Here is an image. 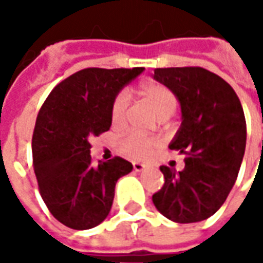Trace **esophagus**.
I'll return each mask as SVG.
<instances>
[{"mask_svg": "<svg viewBox=\"0 0 263 263\" xmlns=\"http://www.w3.org/2000/svg\"><path fill=\"white\" fill-rule=\"evenodd\" d=\"M134 171L135 172H142L145 169V165L143 163H139V162H134Z\"/></svg>", "mask_w": 263, "mask_h": 263, "instance_id": "obj_1", "label": "esophagus"}]
</instances>
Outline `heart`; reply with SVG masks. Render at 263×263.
I'll list each match as a JSON object with an SVG mask.
<instances>
[{
    "mask_svg": "<svg viewBox=\"0 0 263 263\" xmlns=\"http://www.w3.org/2000/svg\"><path fill=\"white\" fill-rule=\"evenodd\" d=\"M138 94L148 101L155 112L160 118H166L176 108V97L173 92L162 83H145L138 88ZM129 107V97L124 91L118 92L111 104L109 118L111 124L115 128H120L125 124L126 114ZM159 143L158 138L141 135L138 132H128L121 138L118 142V149L122 155L134 160H143L151 156L155 146Z\"/></svg>",
    "mask_w": 263,
    "mask_h": 263,
    "instance_id": "obj_1",
    "label": "heart"
}]
</instances>
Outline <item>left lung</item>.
Instances as JSON below:
<instances>
[{"label":"left lung","instance_id":"obj_1","mask_svg":"<svg viewBox=\"0 0 263 263\" xmlns=\"http://www.w3.org/2000/svg\"><path fill=\"white\" fill-rule=\"evenodd\" d=\"M154 79L180 101L182 126L169 149L184 155L186 163L179 173L160 166L165 183L152 201L172 221H203L224 204L237 180L247 143L242 105L224 79L198 66L156 69Z\"/></svg>","mask_w":263,"mask_h":263}]
</instances>
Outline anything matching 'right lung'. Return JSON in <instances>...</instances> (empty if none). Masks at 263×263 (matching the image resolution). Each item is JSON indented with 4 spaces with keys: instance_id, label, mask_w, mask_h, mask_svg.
Here are the masks:
<instances>
[{
    "instance_id": "add662e5",
    "label": "right lung",
    "mask_w": 263,
    "mask_h": 263,
    "mask_svg": "<svg viewBox=\"0 0 263 263\" xmlns=\"http://www.w3.org/2000/svg\"><path fill=\"white\" fill-rule=\"evenodd\" d=\"M143 71L88 67L60 81L39 109L32 135L39 193L54 218L73 230H88L108 215L115 183L132 163L114 156L92 165V137L111 126V104L122 87Z\"/></svg>"
}]
</instances>
